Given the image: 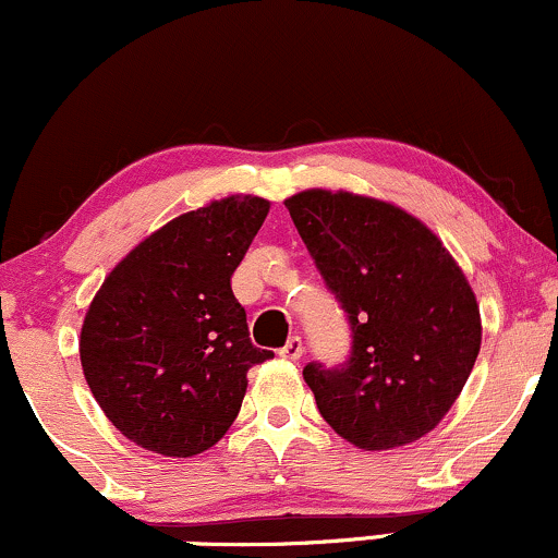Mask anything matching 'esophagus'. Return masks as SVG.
Returning <instances> with one entry per match:
<instances>
[{
  "mask_svg": "<svg viewBox=\"0 0 558 558\" xmlns=\"http://www.w3.org/2000/svg\"><path fill=\"white\" fill-rule=\"evenodd\" d=\"M303 352H305L303 339L290 337V339H287V344L279 350V355L284 360H300V357H303Z\"/></svg>",
  "mask_w": 558,
  "mask_h": 558,
  "instance_id": "1",
  "label": "esophagus"
}]
</instances>
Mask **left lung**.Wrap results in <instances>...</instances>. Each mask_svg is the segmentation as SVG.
Here are the masks:
<instances>
[{
	"mask_svg": "<svg viewBox=\"0 0 558 558\" xmlns=\"http://www.w3.org/2000/svg\"><path fill=\"white\" fill-rule=\"evenodd\" d=\"M350 324V355L303 376L324 421L355 447H404L434 430L481 352V311L454 258L391 203L305 190L284 201Z\"/></svg>",
	"mask_w": 558,
	"mask_h": 558,
	"instance_id": "obj_1",
	"label": "left lung"
}]
</instances>
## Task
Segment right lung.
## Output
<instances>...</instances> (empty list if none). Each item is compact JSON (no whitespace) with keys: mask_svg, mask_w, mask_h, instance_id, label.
<instances>
[{"mask_svg":"<svg viewBox=\"0 0 558 558\" xmlns=\"http://www.w3.org/2000/svg\"><path fill=\"white\" fill-rule=\"evenodd\" d=\"M268 201H214L177 216L104 279L85 313L81 363L104 415L163 457L211 449L234 423L247 371L274 357L251 342L232 274Z\"/></svg>","mask_w":558,"mask_h":558,"instance_id":"obj_1","label":"right lung"}]
</instances>
